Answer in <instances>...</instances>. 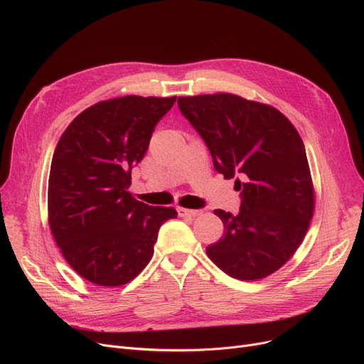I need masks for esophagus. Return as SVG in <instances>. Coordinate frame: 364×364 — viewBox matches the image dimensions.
<instances>
[{"label":"esophagus","instance_id":"34e87169","mask_svg":"<svg viewBox=\"0 0 364 364\" xmlns=\"http://www.w3.org/2000/svg\"><path fill=\"white\" fill-rule=\"evenodd\" d=\"M178 215L180 217H190V218H195L198 215L202 214L200 209H186V208H178Z\"/></svg>","mask_w":364,"mask_h":364}]
</instances>
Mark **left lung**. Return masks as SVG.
<instances>
[{
	"label": "left lung",
	"mask_w": 364,
	"mask_h": 364,
	"mask_svg": "<svg viewBox=\"0 0 364 364\" xmlns=\"http://www.w3.org/2000/svg\"><path fill=\"white\" fill-rule=\"evenodd\" d=\"M178 109L224 178H236L239 214L215 209L224 236L206 247L220 269L239 280L270 276L298 250L314 211L304 143L277 109L235 94L178 97Z\"/></svg>",
	"instance_id": "8db88e82"
}]
</instances>
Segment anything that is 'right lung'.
Masks as SVG:
<instances>
[{"label":"right lung","mask_w":364,"mask_h":364,"mask_svg":"<svg viewBox=\"0 0 364 364\" xmlns=\"http://www.w3.org/2000/svg\"><path fill=\"white\" fill-rule=\"evenodd\" d=\"M177 97L127 95L100 102L76 117L54 150L48 221L65 259L99 286H121L149 264L161 225L174 208L131 196V169Z\"/></svg>","instance_id":"add662e5"}]
</instances>
